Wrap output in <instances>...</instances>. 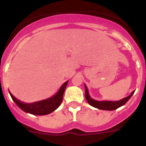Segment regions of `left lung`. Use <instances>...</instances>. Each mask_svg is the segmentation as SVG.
I'll return each mask as SVG.
<instances>
[{
  "mask_svg": "<svg viewBox=\"0 0 146 146\" xmlns=\"http://www.w3.org/2000/svg\"><path fill=\"white\" fill-rule=\"evenodd\" d=\"M134 92H132L131 94L129 95V96H127V97H126V98H123V99L119 100V101L98 102L96 101V100H94V99H92V98L90 97V95H89L88 94V88H87V87H86L85 85V98L87 102H88L92 106H93V107L103 110H116V109H118V108L120 107V106H123V105L125 104L126 102L131 98L132 95L134 94Z\"/></svg>",
  "mask_w": 146,
  "mask_h": 146,
  "instance_id": "1",
  "label": "left lung"
}]
</instances>
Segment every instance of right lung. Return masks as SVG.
<instances>
[{
	"instance_id": "add662e5",
	"label": "right lung",
	"mask_w": 146,
	"mask_h": 146,
	"mask_svg": "<svg viewBox=\"0 0 146 146\" xmlns=\"http://www.w3.org/2000/svg\"><path fill=\"white\" fill-rule=\"evenodd\" d=\"M67 84H68V81L64 83L59 89V91L57 92V94L53 95L51 98L33 102V103H25L23 102H21L20 100L15 98L11 93L10 95L13 101L16 103V105L21 110H23L24 112L33 114V115H38V116L47 115V114L52 113L60 106L62 101V97H63L64 92L66 88Z\"/></svg>"
}]
</instances>
